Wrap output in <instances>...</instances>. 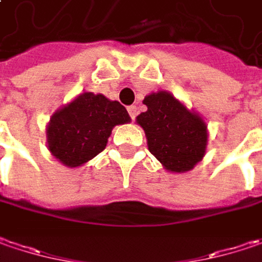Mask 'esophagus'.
Returning <instances> with one entry per match:
<instances>
[{"label": "esophagus", "mask_w": 262, "mask_h": 262, "mask_svg": "<svg viewBox=\"0 0 262 262\" xmlns=\"http://www.w3.org/2000/svg\"><path fill=\"white\" fill-rule=\"evenodd\" d=\"M137 106H129L128 107V113H129V116H131V119H136V116H137Z\"/></svg>", "instance_id": "1"}]
</instances>
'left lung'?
<instances>
[{
  "label": "left lung",
  "instance_id": "8db88e82",
  "mask_svg": "<svg viewBox=\"0 0 262 262\" xmlns=\"http://www.w3.org/2000/svg\"><path fill=\"white\" fill-rule=\"evenodd\" d=\"M147 111L137 116L150 153L171 172H186L201 162L206 151L208 131L203 119L168 91L146 96Z\"/></svg>",
  "mask_w": 262,
  "mask_h": 262
}]
</instances>
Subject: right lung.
Returning a JSON list of instances; mask_svg holds the SVG:
<instances>
[{"instance_id": "right-lung-1", "label": "right lung", "mask_w": 262, "mask_h": 262, "mask_svg": "<svg viewBox=\"0 0 262 262\" xmlns=\"http://www.w3.org/2000/svg\"><path fill=\"white\" fill-rule=\"evenodd\" d=\"M129 121L119 101L103 94L82 93L50 118L48 150L64 166H81L104 150L113 126Z\"/></svg>"}]
</instances>
